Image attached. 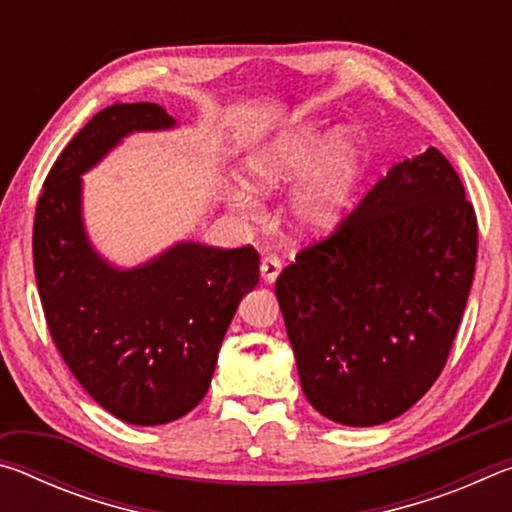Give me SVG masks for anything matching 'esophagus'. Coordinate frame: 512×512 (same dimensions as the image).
Wrapping results in <instances>:
<instances>
[{
    "label": "esophagus",
    "instance_id": "34e87169",
    "mask_svg": "<svg viewBox=\"0 0 512 512\" xmlns=\"http://www.w3.org/2000/svg\"><path fill=\"white\" fill-rule=\"evenodd\" d=\"M259 271H262L264 282H275V280H277V275H280V271H282V262H280V257H275V255H266V257L262 259V264H259Z\"/></svg>",
    "mask_w": 512,
    "mask_h": 512
}]
</instances>
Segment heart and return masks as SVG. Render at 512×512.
<instances>
[{"label":"heart","mask_w":512,"mask_h":512,"mask_svg":"<svg viewBox=\"0 0 512 512\" xmlns=\"http://www.w3.org/2000/svg\"><path fill=\"white\" fill-rule=\"evenodd\" d=\"M323 135L316 128L284 133L257 149L246 162V187L257 196L296 183L314 159ZM363 153L357 137L339 133L316 155L291 198V216L305 230H327L339 221L361 176Z\"/></svg>","instance_id":"b5f03b06"}]
</instances>
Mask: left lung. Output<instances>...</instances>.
<instances>
[{"label":"left lung","instance_id":"obj_1","mask_svg":"<svg viewBox=\"0 0 512 512\" xmlns=\"http://www.w3.org/2000/svg\"><path fill=\"white\" fill-rule=\"evenodd\" d=\"M479 228L429 146L370 189L275 282L302 391L348 427L397 418L443 372L470 296Z\"/></svg>","mask_w":512,"mask_h":512}]
</instances>
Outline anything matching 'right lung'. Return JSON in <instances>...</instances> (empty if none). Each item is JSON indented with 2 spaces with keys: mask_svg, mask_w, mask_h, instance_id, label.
<instances>
[{
  "mask_svg": "<svg viewBox=\"0 0 512 512\" xmlns=\"http://www.w3.org/2000/svg\"><path fill=\"white\" fill-rule=\"evenodd\" d=\"M176 119L158 103H112L72 137L47 173L33 221V268L60 357L99 406L153 427L203 400L241 298L259 282L253 246L180 241L137 268L110 266L81 216V173L121 137Z\"/></svg>",
  "mask_w": 512,
  "mask_h": 512,
  "instance_id": "obj_1",
  "label": "right lung"
}]
</instances>
